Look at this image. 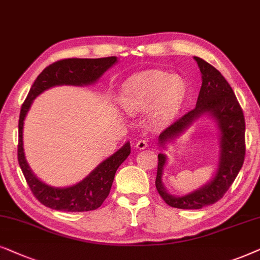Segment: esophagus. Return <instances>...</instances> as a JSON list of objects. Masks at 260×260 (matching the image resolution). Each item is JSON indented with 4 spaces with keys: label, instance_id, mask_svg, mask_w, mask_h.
Instances as JSON below:
<instances>
[{
    "label": "esophagus",
    "instance_id": "esophagus-1",
    "mask_svg": "<svg viewBox=\"0 0 260 260\" xmlns=\"http://www.w3.org/2000/svg\"><path fill=\"white\" fill-rule=\"evenodd\" d=\"M136 147L138 148V150H145V148L147 147V141L144 140V139L138 140L137 144H136Z\"/></svg>",
    "mask_w": 260,
    "mask_h": 260
}]
</instances>
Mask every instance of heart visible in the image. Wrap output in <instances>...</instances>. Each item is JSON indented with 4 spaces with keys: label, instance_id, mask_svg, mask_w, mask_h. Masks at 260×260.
Masks as SVG:
<instances>
[{
    "label": "heart",
    "instance_id": "b5f03b06",
    "mask_svg": "<svg viewBox=\"0 0 260 260\" xmlns=\"http://www.w3.org/2000/svg\"><path fill=\"white\" fill-rule=\"evenodd\" d=\"M185 99V85L169 72L150 70L134 75L124 83L120 103L127 112L153 108V117L165 121L174 116Z\"/></svg>",
    "mask_w": 260,
    "mask_h": 260
}]
</instances>
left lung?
Listing matches in <instances>:
<instances>
[{
  "label": "left lung",
  "mask_w": 260,
  "mask_h": 260,
  "mask_svg": "<svg viewBox=\"0 0 260 260\" xmlns=\"http://www.w3.org/2000/svg\"><path fill=\"white\" fill-rule=\"evenodd\" d=\"M197 61L202 85L196 107L170 124L159 136V145L165 147L169 141L181 137V134L201 116L208 115L216 121L220 129L219 168L212 181L184 196H174L166 191L161 182L162 171L166 164V155L158 154V170L155 188L166 205L179 209H201L214 205L222 199L243 168L245 159V117L233 89L220 71L199 57Z\"/></svg>",
  "instance_id": "left-lung-1"
}]
</instances>
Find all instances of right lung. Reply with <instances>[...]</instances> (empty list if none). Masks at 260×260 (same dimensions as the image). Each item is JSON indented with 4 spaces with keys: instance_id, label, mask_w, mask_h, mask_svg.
<instances>
[{
    "instance_id": "add662e5",
    "label": "right lung",
    "mask_w": 260,
    "mask_h": 260,
    "mask_svg": "<svg viewBox=\"0 0 260 260\" xmlns=\"http://www.w3.org/2000/svg\"><path fill=\"white\" fill-rule=\"evenodd\" d=\"M117 61L116 57L98 59H61L45 68L33 83L23 102L19 119L17 160L27 184L41 205L61 212H89L98 209L108 197L115 172L131 153V144L126 143L119 151L99 164L77 184L68 188H54L45 184L30 170L23 152V121L33 100L45 90L55 85H89L95 83Z\"/></svg>"
}]
</instances>
